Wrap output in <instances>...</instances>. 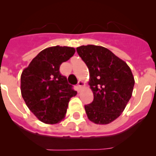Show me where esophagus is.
Instances as JSON below:
<instances>
[{"mask_svg": "<svg viewBox=\"0 0 156 156\" xmlns=\"http://www.w3.org/2000/svg\"><path fill=\"white\" fill-rule=\"evenodd\" d=\"M83 86H84V83L82 81H78V87H79V89H81V88Z\"/></svg>", "mask_w": 156, "mask_h": 156, "instance_id": "esophagus-1", "label": "esophagus"}]
</instances>
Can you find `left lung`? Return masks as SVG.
I'll list each match as a JSON object with an SVG mask.
<instances>
[{
	"label": "left lung",
	"instance_id": "left-lung-1",
	"mask_svg": "<svg viewBox=\"0 0 156 156\" xmlns=\"http://www.w3.org/2000/svg\"><path fill=\"white\" fill-rule=\"evenodd\" d=\"M77 53L90 72L89 85L94 100L84 108L90 121L107 125L124 111L132 96L134 78L130 67L107 48L81 46Z\"/></svg>",
	"mask_w": 156,
	"mask_h": 156
}]
</instances>
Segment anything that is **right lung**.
<instances>
[{
  "instance_id": "right-lung-1",
  "label": "right lung",
  "mask_w": 156,
  "mask_h": 156,
  "mask_svg": "<svg viewBox=\"0 0 156 156\" xmlns=\"http://www.w3.org/2000/svg\"><path fill=\"white\" fill-rule=\"evenodd\" d=\"M75 53L70 47L55 46L41 51L23 70L21 93L30 111L46 124H56L66 114L69 100L77 94L59 72Z\"/></svg>"
}]
</instances>
